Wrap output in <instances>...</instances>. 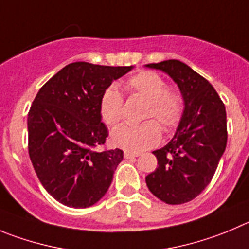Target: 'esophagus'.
Returning <instances> with one entry per match:
<instances>
[{
	"label": "esophagus",
	"instance_id": "esophagus-1",
	"mask_svg": "<svg viewBox=\"0 0 249 249\" xmlns=\"http://www.w3.org/2000/svg\"><path fill=\"white\" fill-rule=\"evenodd\" d=\"M139 156H140V153L139 152H130V151H125L124 152L125 159H135V157Z\"/></svg>",
	"mask_w": 249,
	"mask_h": 249
}]
</instances>
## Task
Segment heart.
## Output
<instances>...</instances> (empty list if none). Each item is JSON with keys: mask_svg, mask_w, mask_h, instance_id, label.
Masks as SVG:
<instances>
[{"mask_svg": "<svg viewBox=\"0 0 249 249\" xmlns=\"http://www.w3.org/2000/svg\"><path fill=\"white\" fill-rule=\"evenodd\" d=\"M125 89L147 102L143 119H155L166 131L177 127L183 117L184 103L177 90L169 89L166 80L152 71L139 72L125 83ZM102 120L114 126L123 118V97L115 87L104 90L99 106ZM155 120L139 125H120L111 132V142L126 151H143L157 145L162 132Z\"/></svg>", "mask_w": 249, "mask_h": 249, "instance_id": "b5f03b06", "label": "heart"}]
</instances>
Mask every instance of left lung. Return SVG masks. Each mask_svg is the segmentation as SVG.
Returning <instances> with one entry per match:
<instances>
[{
    "label": "left lung",
    "mask_w": 249,
    "mask_h": 249,
    "mask_svg": "<svg viewBox=\"0 0 249 249\" xmlns=\"http://www.w3.org/2000/svg\"><path fill=\"white\" fill-rule=\"evenodd\" d=\"M164 72L177 83L184 110L176 134L153 151L157 167L146 177L156 198L179 205L196 198L213 179L227 142L226 109L208 80L179 60L145 65Z\"/></svg>",
    "instance_id": "8db88e82"
}]
</instances>
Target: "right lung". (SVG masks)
Masks as SVG:
<instances>
[{"label": "right lung", "instance_id": "obj_1", "mask_svg": "<svg viewBox=\"0 0 249 249\" xmlns=\"http://www.w3.org/2000/svg\"><path fill=\"white\" fill-rule=\"evenodd\" d=\"M132 66L72 62L39 89L28 113V150L46 192L70 208L98 203L124 153L98 151L108 130L101 99L111 82Z\"/></svg>", "mask_w": 249, "mask_h": 249}]
</instances>
